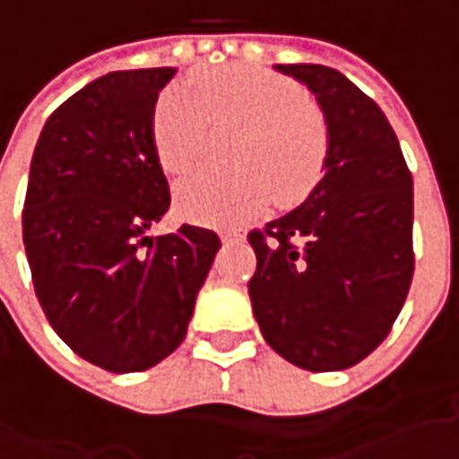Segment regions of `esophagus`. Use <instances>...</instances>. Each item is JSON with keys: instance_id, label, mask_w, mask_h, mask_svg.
<instances>
[{"instance_id": "34e87169", "label": "esophagus", "mask_w": 459, "mask_h": 459, "mask_svg": "<svg viewBox=\"0 0 459 459\" xmlns=\"http://www.w3.org/2000/svg\"><path fill=\"white\" fill-rule=\"evenodd\" d=\"M239 238H242L239 232H221V239H224V242H232V239H239Z\"/></svg>"}]
</instances>
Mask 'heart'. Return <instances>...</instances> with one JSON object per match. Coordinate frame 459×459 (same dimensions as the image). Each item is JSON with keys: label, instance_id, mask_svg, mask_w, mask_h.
<instances>
[{"label": "heart", "instance_id": "heart-1", "mask_svg": "<svg viewBox=\"0 0 459 459\" xmlns=\"http://www.w3.org/2000/svg\"><path fill=\"white\" fill-rule=\"evenodd\" d=\"M173 83L152 109V145L168 173H186L202 160L209 119L238 125L235 173L202 170L176 191L178 212L204 224H227L263 212L273 196L301 202L322 178L329 152L325 117L307 104L293 81L250 65H224Z\"/></svg>", "mask_w": 459, "mask_h": 459}]
</instances>
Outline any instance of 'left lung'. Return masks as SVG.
<instances>
[{
    "label": "left lung",
    "mask_w": 459,
    "mask_h": 459,
    "mask_svg": "<svg viewBox=\"0 0 459 459\" xmlns=\"http://www.w3.org/2000/svg\"><path fill=\"white\" fill-rule=\"evenodd\" d=\"M322 107L325 176L307 202L253 230L247 283L265 342L293 365L329 373L378 347L414 275V181L380 107L334 68L278 63Z\"/></svg>",
    "instance_id": "left-lung-1"
}]
</instances>
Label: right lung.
I'll return each instance as SVG.
<instances>
[{"label": "right lung", "mask_w": 459, "mask_h": 459, "mask_svg": "<svg viewBox=\"0 0 459 459\" xmlns=\"http://www.w3.org/2000/svg\"><path fill=\"white\" fill-rule=\"evenodd\" d=\"M176 68L112 71L48 117L30 163L22 242L50 326L83 360L140 373L184 342L221 247L181 224L151 238L170 206L152 109Z\"/></svg>", "instance_id": "add662e5"}]
</instances>
